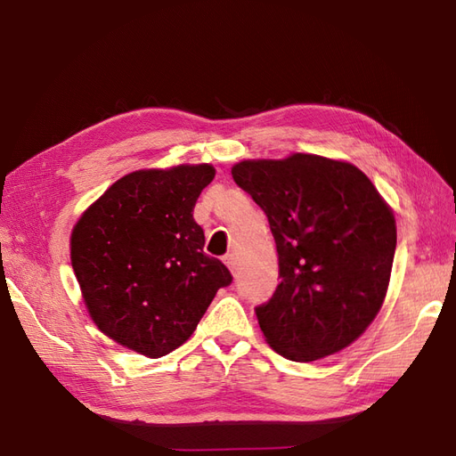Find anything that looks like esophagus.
<instances>
[{"instance_id":"obj_1","label":"esophagus","mask_w":456,"mask_h":456,"mask_svg":"<svg viewBox=\"0 0 456 456\" xmlns=\"http://www.w3.org/2000/svg\"><path fill=\"white\" fill-rule=\"evenodd\" d=\"M223 263L227 265V268L231 270V273H235V255L233 253H229V255L223 256Z\"/></svg>"}]
</instances>
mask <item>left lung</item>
<instances>
[{"label": "left lung", "mask_w": 456, "mask_h": 456, "mask_svg": "<svg viewBox=\"0 0 456 456\" xmlns=\"http://www.w3.org/2000/svg\"><path fill=\"white\" fill-rule=\"evenodd\" d=\"M231 174L276 240L280 284L255 307L268 345L297 362L351 345L380 312L395 253V221L374 183L315 154L243 160Z\"/></svg>", "instance_id": "8db88e82"}]
</instances>
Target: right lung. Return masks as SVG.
Listing matches in <instances>:
<instances>
[{
    "label": "right lung",
    "instance_id": "1",
    "mask_svg": "<svg viewBox=\"0 0 456 456\" xmlns=\"http://www.w3.org/2000/svg\"><path fill=\"white\" fill-rule=\"evenodd\" d=\"M213 176L209 164L127 174L72 231V268L92 319L139 354L160 358L186 343L217 289L233 282L203 253L193 221Z\"/></svg>",
    "mask_w": 456,
    "mask_h": 456
}]
</instances>
